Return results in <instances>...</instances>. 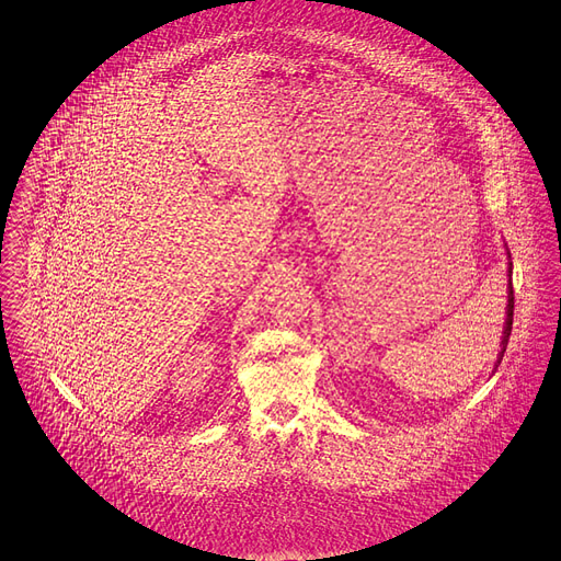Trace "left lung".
I'll use <instances>...</instances> for the list:
<instances>
[{
	"label": "left lung",
	"mask_w": 561,
	"mask_h": 561,
	"mask_svg": "<svg viewBox=\"0 0 561 561\" xmlns=\"http://www.w3.org/2000/svg\"><path fill=\"white\" fill-rule=\"evenodd\" d=\"M508 259H511V254H508ZM511 273H513V263H508V277H511ZM511 325H513V282L508 279L507 321H505V336H503V348H501V353H499V362H496V364H501V359H503V355H505V351H507L508 336H511Z\"/></svg>",
	"instance_id": "8db88e82"
}]
</instances>
